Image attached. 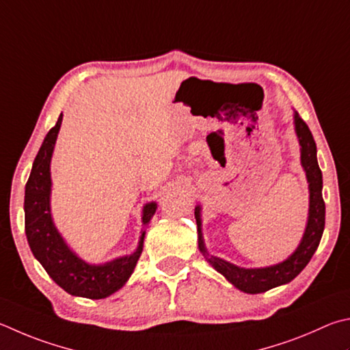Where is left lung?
I'll return each instance as SVG.
<instances>
[{"label": "left lung", "mask_w": 350, "mask_h": 350, "mask_svg": "<svg viewBox=\"0 0 350 350\" xmlns=\"http://www.w3.org/2000/svg\"><path fill=\"white\" fill-rule=\"evenodd\" d=\"M295 119V131L298 136V142L301 147V165L306 171V177L309 182V217L308 226L304 231L300 246L284 262L269 266V268H257V269H245L239 266L228 263L219 257H206L209 265L226 277V280L236 286L237 289L247 292V294H260L266 292L275 286L286 284L300 274L310 262L314 252L320 245V240L325 231V214L326 206L323 200V174L317 162V145L314 141L312 133H310L306 122L300 118V114H294ZM197 221V234H199V250L203 256H209L205 250L200 230V206L194 211Z\"/></svg>", "instance_id": "8db88e82"}]
</instances>
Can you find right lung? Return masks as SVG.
Wrapping results in <instances>:
<instances>
[{
    "label": "right lung",
    "mask_w": 350,
    "mask_h": 350,
    "mask_svg": "<svg viewBox=\"0 0 350 350\" xmlns=\"http://www.w3.org/2000/svg\"><path fill=\"white\" fill-rule=\"evenodd\" d=\"M61 120L62 113L59 114L58 122L50 129L44 139L33 161L29 180L25 183V236L35 258L56 284L72 295L99 300L111 295L129 280L142 254L145 232H142L135 254L105 265H88L68 250L59 232L56 231L50 214V187H52L50 159H52ZM156 208L154 202L144 206V225H147L153 217Z\"/></svg>",
    "instance_id": "add662e5"
}]
</instances>
